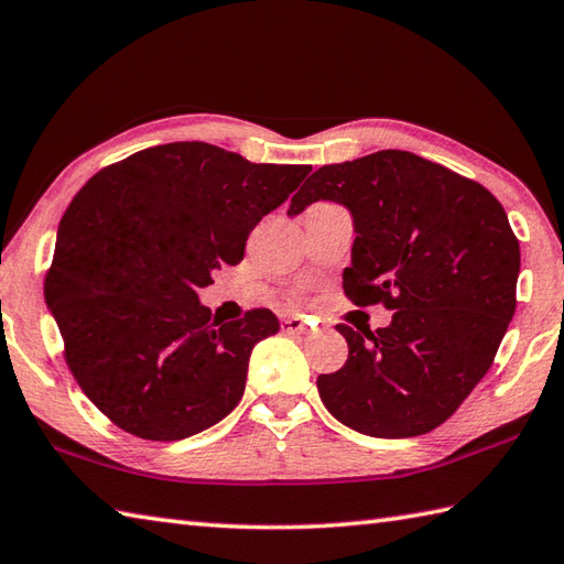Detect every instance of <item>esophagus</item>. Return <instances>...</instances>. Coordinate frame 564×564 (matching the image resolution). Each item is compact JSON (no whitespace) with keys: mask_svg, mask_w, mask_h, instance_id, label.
<instances>
[{"mask_svg":"<svg viewBox=\"0 0 564 564\" xmlns=\"http://www.w3.org/2000/svg\"><path fill=\"white\" fill-rule=\"evenodd\" d=\"M281 329L285 334H307V325L301 317H285L281 319Z\"/></svg>","mask_w":564,"mask_h":564,"instance_id":"esophagus-1","label":"esophagus"}]
</instances>
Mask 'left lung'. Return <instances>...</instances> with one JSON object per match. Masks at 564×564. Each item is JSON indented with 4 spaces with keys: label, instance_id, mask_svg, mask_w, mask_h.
Wrapping results in <instances>:
<instances>
[{
    "label": "left lung",
    "instance_id": "1",
    "mask_svg": "<svg viewBox=\"0 0 564 564\" xmlns=\"http://www.w3.org/2000/svg\"><path fill=\"white\" fill-rule=\"evenodd\" d=\"M334 200L354 218L344 293L394 310L388 327L337 325L349 358L319 376L327 410L358 434H429L485 378L517 310L519 239L489 191L404 150L325 164L289 215Z\"/></svg>",
    "mask_w": 564,
    "mask_h": 564
}]
</instances>
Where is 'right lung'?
<instances>
[{
    "mask_svg": "<svg viewBox=\"0 0 564 564\" xmlns=\"http://www.w3.org/2000/svg\"><path fill=\"white\" fill-rule=\"evenodd\" d=\"M310 170L170 142L106 166L72 198L45 303L72 376L116 426L182 441L242 400L251 349L279 319L261 307L220 325L198 289L242 261L249 232Z\"/></svg>",
    "mask_w": 564,
    "mask_h": 564,
    "instance_id": "1",
    "label": "right lung"
}]
</instances>
